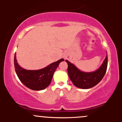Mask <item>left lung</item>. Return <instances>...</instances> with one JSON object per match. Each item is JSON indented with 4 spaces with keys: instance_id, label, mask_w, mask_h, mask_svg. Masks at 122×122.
Masks as SVG:
<instances>
[{
    "instance_id": "8db88e82",
    "label": "left lung",
    "mask_w": 122,
    "mask_h": 122,
    "mask_svg": "<svg viewBox=\"0 0 122 122\" xmlns=\"http://www.w3.org/2000/svg\"><path fill=\"white\" fill-rule=\"evenodd\" d=\"M68 73L70 79L76 87L81 89H89L96 85L102 80L107 71L108 57L106 58L102 65L93 72H85L80 71L72 63L67 60Z\"/></svg>"
}]
</instances>
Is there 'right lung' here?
<instances>
[{
    "mask_svg": "<svg viewBox=\"0 0 122 122\" xmlns=\"http://www.w3.org/2000/svg\"><path fill=\"white\" fill-rule=\"evenodd\" d=\"M64 61V59L61 58L42 69L27 70L19 65L16 60V53H15L14 66L18 78L25 86L32 90L41 91L50 85L54 72L60 63Z\"/></svg>",
    "mask_w": 122,
    "mask_h": 122,
    "instance_id": "add662e5",
    "label": "right lung"
}]
</instances>
